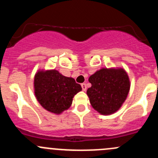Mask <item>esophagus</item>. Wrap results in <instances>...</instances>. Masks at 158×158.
<instances>
[{
	"instance_id": "34e87169",
	"label": "esophagus",
	"mask_w": 158,
	"mask_h": 158,
	"mask_svg": "<svg viewBox=\"0 0 158 158\" xmlns=\"http://www.w3.org/2000/svg\"><path fill=\"white\" fill-rule=\"evenodd\" d=\"M81 86H82V90L83 91H85L86 90V84L85 83H82L81 84Z\"/></svg>"
}]
</instances>
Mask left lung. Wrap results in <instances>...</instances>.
I'll return each instance as SVG.
<instances>
[{
    "mask_svg": "<svg viewBox=\"0 0 158 158\" xmlns=\"http://www.w3.org/2000/svg\"><path fill=\"white\" fill-rule=\"evenodd\" d=\"M87 90L91 105L102 114L115 112L126 99L130 82L122 69H102L89 77Z\"/></svg>",
    "mask_w": 158,
    "mask_h": 158,
    "instance_id": "1",
    "label": "left lung"
}]
</instances>
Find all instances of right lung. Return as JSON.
Returning <instances> with one entry per match:
<instances>
[{"mask_svg": "<svg viewBox=\"0 0 158 158\" xmlns=\"http://www.w3.org/2000/svg\"><path fill=\"white\" fill-rule=\"evenodd\" d=\"M34 89L40 104L56 114L69 109L74 95L82 90L74 79L66 77L55 69L38 72L34 78Z\"/></svg>", "mask_w": 158, "mask_h": 158, "instance_id": "add662e5", "label": "right lung"}]
</instances>
